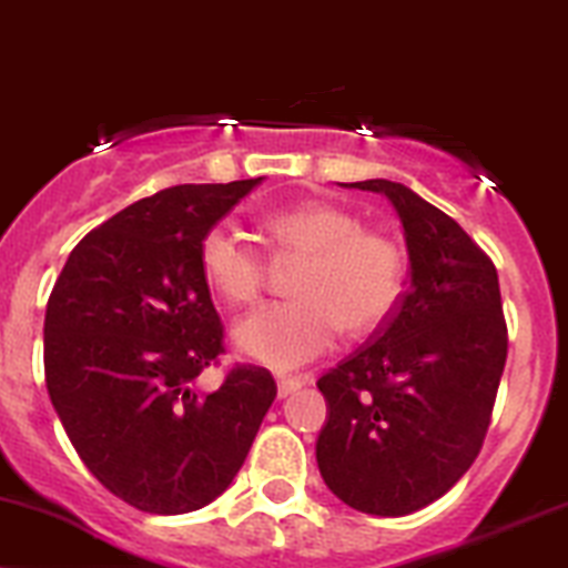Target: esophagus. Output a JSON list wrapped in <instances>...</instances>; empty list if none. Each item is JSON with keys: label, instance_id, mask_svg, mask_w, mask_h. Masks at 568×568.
Segmentation results:
<instances>
[{"label": "esophagus", "instance_id": "obj_1", "mask_svg": "<svg viewBox=\"0 0 568 568\" xmlns=\"http://www.w3.org/2000/svg\"><path fill=\"white\" fill-rule=\"evenodd\" d=\"M278 398H286L292 396V393H297L300 388H303V383H300L297 377H278Z\"/></svg>", "mask_w": 568, "mask_h": 568}]
</instances>
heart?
Here are the masks:
<instances>
[{
  "instance_id": "obj_1",
  "label": "heart",
  "mask_w": 568,
  "mask_h": 568,
  "mask_svg": "<svg viewBox=\"0 0 568 568\" xmlns=\"http://www.w3.org/2000/svg\"><path fill=\"white\" fill-rule=\"evenodd\" d=\"M278 255L303 257L292 278L295 300L271 303L246 316L233 332L239 353L271 369L322 356L343 326L372 332L390 316L404 292V252L390 236L364 229L343 206L305 202L263 220ZM204 282L229 305H252L263 295L268 265L244 233L212 225L199 244Z\"/></svg>"
}]
</instances>
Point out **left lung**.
Instances as JSON below:
<instances>
[{
  "mask_svg": "<svg viewBox=\"0 0 568 568\" xmlns=\"http://www.w3.org/2000/svg\"><path fill=\"white\" fill-rule=\"evenodd\" d=\"M409 290L369 343L318 377L326 423L316 463L332 495L372 516H409L455 486L481 452L508 326L497 268L446 212L393 180Z\"/></svg>",
  "mask_w": 568,
  "mask_h": 568,
  "instance_id": "8db88e82",
  "label": "left lung"
}]
</instances>
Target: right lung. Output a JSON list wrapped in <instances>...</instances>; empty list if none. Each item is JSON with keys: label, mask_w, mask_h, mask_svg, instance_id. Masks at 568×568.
<instances>
[{"label": "right lung", "mask_w": 568, "mask_h": 568, "mask_svg": "<svg viewBox=\"0 0 568 568\" xmlns=\"http://www.w3.org/2000/svg\"><path fill=\"white\" fill-rule=\"evenodd\" d=\"M263 178L175 185L73 246L44 313V379L73 449L111 495L156 516L229 489L276 398L263 366L196 377L223 353L199 244Z\"/></svg>", "instance_id": "right-lung-1"}]
</instances>
